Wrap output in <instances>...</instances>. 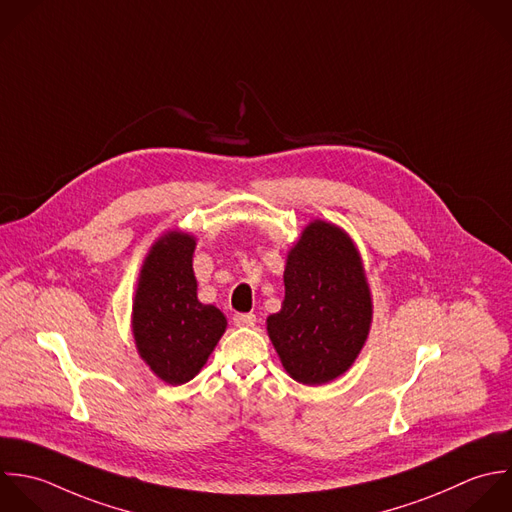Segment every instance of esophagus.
<instances>
[{
  "label": "esophagus",
  "mask_w": 512,
  "mask_h": 512,
  "mask_svg": "<svg viewBox=\"0 0 512 512\" xmlns=\"http://www.w3.org/2000/svg\"><path fill=\"white\" fill-rule=\"evenodd\" d=\"M255 315L253 313H235L233 315V323L237 325V327H253L255 325Z\"/></svg>",
  "instance_id": "esophagus-1"
}]
</instances>
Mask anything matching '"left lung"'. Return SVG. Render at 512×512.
I'll list each match as a JSON object with an SVG mask.
<instances>
[{"mask_svg": "<svg viewBox=\"0 0 512 512\" xmlns=\"http://www.w3.org/2000/svg\"><path fill=\"white\" fill-rule=\"evenodd\" d=\"M283 281L281 311L267 317L269 339L297 383L325 385L349 371L371 329L361 255L341 227L317 219L291 247Z\"/></svg>", "mask_w": 512, "mask_h": 512, "instance_id": "1", "label": "left lung"}]
</instances>
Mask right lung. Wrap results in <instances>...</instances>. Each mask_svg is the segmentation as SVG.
<instances>
[{
    "instance_id": "right-lung-1",
    "label": "right lung",
    "mask_w": 512,
    "mask_h": 512,
    "mask_svg": "<svg viewBox=\"0 0 512 512\" xmlns=\"http://www.w3.org/2000/svg\"><path fill=\"white\" fill-rule=\"evenodd\" d=\"M195 237L167 231L149 249L133 299V337L139 357L169 385L191 381L207 363L227 319L197 299Z\"/></svg>"
}]
</instances>
